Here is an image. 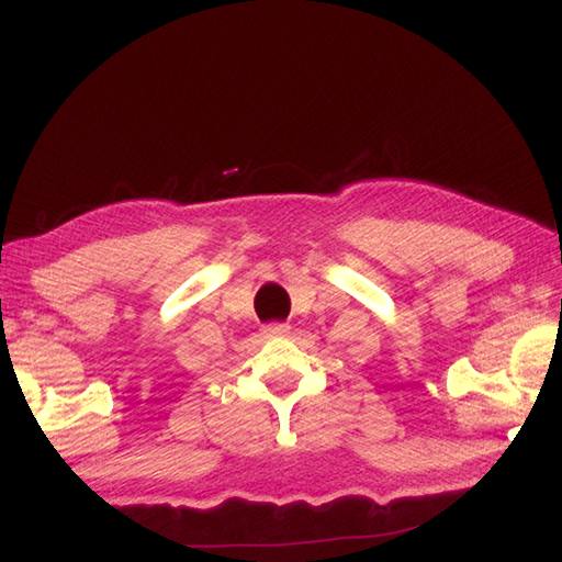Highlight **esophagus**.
<instances>
[{
    "mask_svg": "<svg viewBox=\"0 0 562 562\" xmlns=\"http://www.w3.org/2000/svg\"><path fill=\"white\" fill-rule=\"evenodd\" d=\"M290 325H286V323H270V325H266L263 327V335L266 337H286V335H290Z\"/></svg>",
    "mask_w": 562,
    "mask_h": 562,
    "instance_id": "34e87169",
    "label": "esophagus"
}]
</instances>
